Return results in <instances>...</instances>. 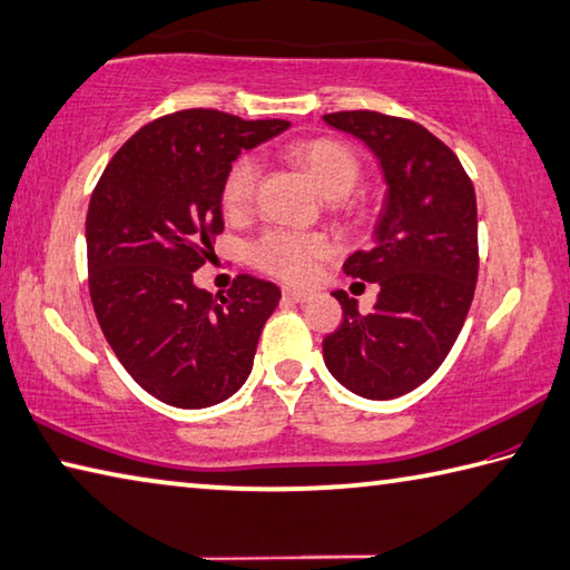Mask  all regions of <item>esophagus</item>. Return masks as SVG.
<instances>
[{"label": "esophagus", "mask_w": 570, "mask_h": 570, "mask_svg": "<svg viewBox=\"0 0 570 570\" xmlns=\"http://www.w3.org/2000/svg\"><path fill=\"white\" fill-rule=\"evenodd\" d=\"M283 297L289 299V303H305L309 297L305 289H295V287H283Z\"/></svg>", "instance_id": "34e87169"}]
</instances>
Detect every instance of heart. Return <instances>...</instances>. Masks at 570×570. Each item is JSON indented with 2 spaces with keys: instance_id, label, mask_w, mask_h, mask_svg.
I'll use <instances>...</instances> for the list:
<instances>
[{
  "instance_id": "heart-1",
  "label": "heart",
  "mask_w": 570,
  "mask_h": 570,
  "mask_svg": "<svg viewBox=\"0 0 570 570\" xmlns=\"http://www.w3.org/2000/svg\"><path fill=\"white\" fill-rule=\"evenodd\" d=\"M287 156L303 166L327 198H342L360 184L362 160L337 138H307L287 148ZM261 188V166L253 156L233 158L220 180V206L230 218L248 216ZM332 243L322 233H297L285 228L265 230L248 248V261L285 283H307L317 261L330 255Z\"/></svg>"
}]
</instances>
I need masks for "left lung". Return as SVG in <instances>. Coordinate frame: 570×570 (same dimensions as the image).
Masks as SVG:
<instances>
[{"instance_id":"left-lung-1","label":"left lung","mask_w":570,"mask_h":570,"mask_svg":"<svg viewBox=\"0 0 570 570\" xmlns=\"http://www.w3.org/2000/svg\"><path fill=\"white\" fill-rule=\"evenodd\" d=\"M377 154L390 198L377 243L350 255L342 271L377 283L362 315L345 289L340 327L322 340L325 364L364 400H394L416 390L454 347L479 277L474 184L444 141L410 118L380 111L322 116Z\"/></svg>"}]
</instances>
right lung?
<instances>
[{
	"label": "right lung",
	"mask_w": 570,
	"mask_h": 570,
	"mask_svg": "<svg viewBox=\"0 0 570 570\" xmlns=\"http://www.w3.org/2000/svg\"><path fill=\"white\" fill-rule=\"evenodd\" d=\"M289 121L186 109L118 148L86 213L96 320L136 384L180 410L228 400L248 380L281 289L238 275L220 297L193 285L223 233L220 180L233 158Z\"/></svg>",
	"instance_id": "obj_1"
}]
</instances>
